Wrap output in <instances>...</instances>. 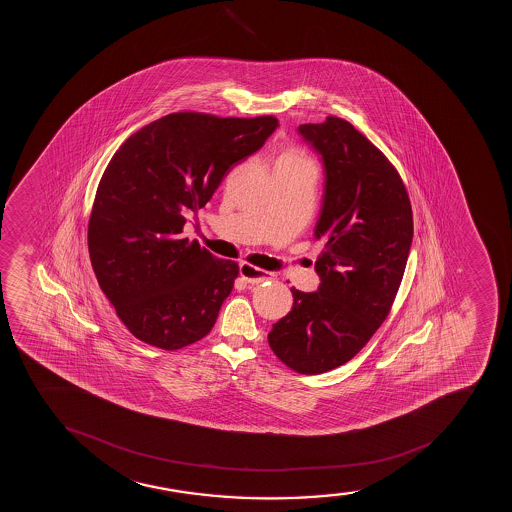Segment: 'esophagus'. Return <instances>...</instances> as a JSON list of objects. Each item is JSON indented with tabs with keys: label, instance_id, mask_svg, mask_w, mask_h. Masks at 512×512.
<instances>
[{
	"label": "esophagus",
	"instance_id": "1",
	"mask_svg": "<svg viewBox=\"0 0 512 512\" xmlns=\"http://www.w3.org/2000/svg\"><path fill=\"white\" fill-rule=\"evenodd\" d=\"M239 271H241V277L244 278L247 283H253V285H258V283H263L273 278V273H270V271L259 270L256 266L246 263V261L241 263Z\"/></svg>",
	"mask_w": 512,
	"mask_h": 512
}]
</instances>
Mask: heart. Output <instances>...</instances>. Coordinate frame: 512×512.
Masks as SVG:
<instances>
[{"label": "heart", "mask_w": 512, "mask_h": 512, "mask_svg": "<svg viewBox=\"0 0 512 512\" xmlns=\"http://www.w3.org/2000/svg\"><path fill=\"white\" fill-rule=\"evenodd\" d=\"M282 159H299V160H306L302 155H300L299 152H294V150H290V152H285L282 155Z\"/></svg>", "instance_id": "1"}]
</instances>
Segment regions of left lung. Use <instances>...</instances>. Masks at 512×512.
<instances>
[{"instance_id":"8db88e82","label":"left lung","mask_w":512,"mask_h":512,"mask_svg":"<svg viewBox=\"0 0 512 512\" xmlns=\"http://www.w3.org/2000/svg\"><path fill=\"white\" fill-rule=\"evenodd\" d=\"M323 155L326 184L314 239L318 292L292 287L294 306L273 324L271 350L299 374L347 364L388 318L413 237L412 203L400 172L345 119L300 124Z\"/></svg>"}]
</instances>
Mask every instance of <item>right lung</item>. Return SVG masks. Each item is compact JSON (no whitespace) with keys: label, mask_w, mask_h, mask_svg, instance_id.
Wrapping results in <instances>:
<instances>
[{"label":"right lung","mask_w":512,"mask_h":512,"mask_svg":"<svg viewBox=\"0 0 512 512\" xmlns=\"http://www.w3.org/2000/svg\"><path fill=\"white\" fill-rule=\"evenodd\" d=\"M275 116L218 118L172 112L112 155L89 220V253L102 292L131 335L167 352L205 338L239 265L183 237L225 174L265 145Z\"/></svg>","instance_id":"1"}]
</instances>
